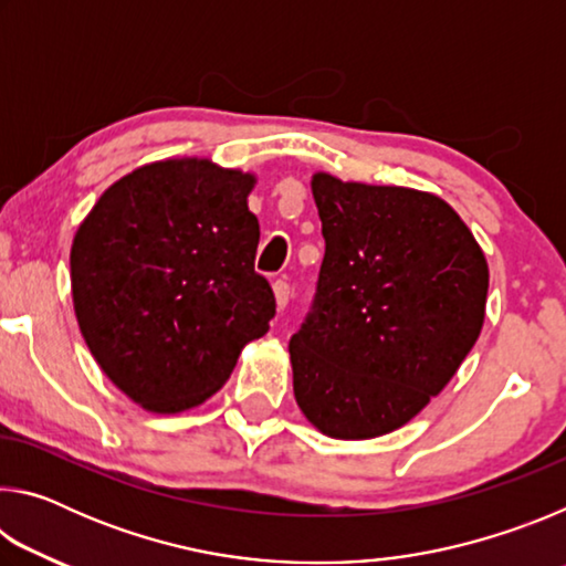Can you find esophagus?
Segmentation results:
<instances>
[{
    "label": "esophagus",
    "mask_w": 566,
    "mask_h": 566,
    "mask_svg": "<svg viewBox=\"0 0 566 566\" xmlns=\"http://www.w3.org/2000/svg\"><path fill=\"white\" fill-rule=\"evenodd\" d=\"M274 300H276V310H280V312H284L286 304H290L292 290H290V284H286L284 280H276L274 282Z\"/></svg>",
    "instance_id": "obj_1"
}]
</instances>
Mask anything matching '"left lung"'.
Masks as SVG:
<instances>
[{
    "mask_svg": "<svg viewBox=\"0 0 566 566\" xmlns=\"http://www.w3.org/2000/svg\"><path fill=\"white\" fill-rule=\"evenodd\" d=\"M324 260L290 339L294 397L334 439L407 424L457 375L484 324L490 266L444 199L312 177Z\"/></svg>",
    "mask_w": 566,
    "mask_h": 566,
    "instance_id": "obj_1",
    "label": "left lung"
}]
</instances>
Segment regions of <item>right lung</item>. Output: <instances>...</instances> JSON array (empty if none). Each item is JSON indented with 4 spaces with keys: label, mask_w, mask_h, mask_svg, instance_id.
Segmentation results:
<instances>
[{
    "label": "right lung",
    "mask_w": 566,
    "mask_h": 566,
    "mask_svg": "<svg viewBox=\"0 0 566 566\" xmlns=\"http://www.w3.org/2000/svg\"><path fill=\"white\" fill-rule=\"evenodd\" d=\"M254 175L209 159L151 161L104 191L72 242V300L104 375L177 415L222 389L276 302L254 272Z\"/></svg>",
    "instance_id": "right-lung-1"
}]
</instances>
